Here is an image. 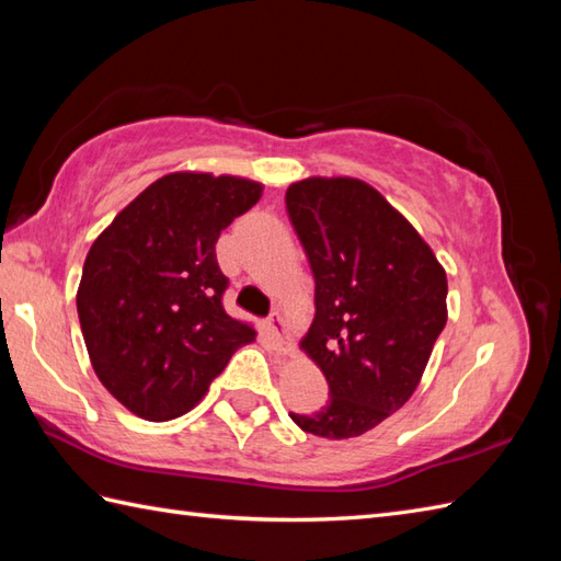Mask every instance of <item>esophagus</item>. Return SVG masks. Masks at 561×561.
<instances>
[{"instance_id": "esophagus-1", "label": "esophagus", "mask_w": 561, "mask_h": 561, "mask_svg": "<svg viewBox=\"0 0 561 561\" xmlns=\"http://www.w3.org/2000/svg\"><path fill=\"white\" fill-rule=\"evenodd\" d=\"M267 332L272 335V340L277 342L279 352H284V354H291V352H294V344H291V340H289V335H287V325H284V318H282L279 313H272V316H270V320H267Z\"/></svg>"}]
</instances>
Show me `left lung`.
<instances>
[{"label":"left lung","instance_id":"left-lung-1","mask_svg":"<svg viewBox=\"0 0 561 561\" xmlns=\"http://www.w3.org/2000/svg\"><path fill=\"white\" fill-rule=\"evenodd\" d=\"M287 211L316 279L301 350L330 386L328 404L289 416L323 438L362 436L420 386L448 318L446 270L414 226L356 178L291 183Z\"/></svg>","mask_w":561,"mask_h":561}]
</instances>
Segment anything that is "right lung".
I'll return each instance as SVG.
<instances>
[{"mask_svg": "<svg viewBox=\"0 0 561 561\" xmlns=\"http://www.w3.org/2000/svg\"><path fill=\"white\" fill-rule=\"evenodd\" d=\"M260 195L248 178L169 173L93 241L77 291L83 342L101 383L141 420L193 410L255 340L221 306L217 241Z\"/></svg>", "mask_w": 561, "mask_h": 561, "instance_id": "add662e5", "label": "right lung"}]
</instances>
